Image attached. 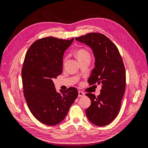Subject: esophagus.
<instances>
[{
	"mask_svg": "<svg viewBox=\"0 0 148 148\" xmlns=\"http://www.w3.org/2000/svg\"><path fill=\"white\" fill-rule=\"evenodd\" d=\"M84 95H85V94L83 92L78 91V97H83V96H84Z\"/></svg>",
	"mask_w": 148,
	"mask_h": 148,
	"instance_id": "esophagus-1",
	"label": "esophagus"
}]
</instances>
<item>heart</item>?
Masks as SVG:
<instances>
[{"label":"heart","instance_id":"1","mask_svg":"<svg viewBox=\"0 0 148 148\" xmlns=\"http://www.w3.org/2000/svg\"><path fill=\"white\" fill-rule=\"evenodd\" d=\"M76 56H77L78 60L84 59V57H90L89 53L84 49H79L76 52Z\"/></svg>","mask_w":148,"mask_h":148}]
</instances>
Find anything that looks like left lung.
Here are the masks:
<instances>
[{
  "label": "left lung",
  "instance_id": "left-lung-1",
  "mask_svg": "<svg viewBox=\"0 0 148 148\" xmlns=\"http://www.w3.org/2000/svg\"><path fill=\"white\" fill-rule=\"evenodd\" d=\"M75 39L90 47L95 56V66L88 83L102 86L97 97L92 93L86 95L91 101L86 116L92 123L105 126L117 117L120 109L126 84L123 60L117 46L104 34L91 33Z\"/></svg>",
  "mask_w": 148,
  "mask_h": 148
}]
</instances>
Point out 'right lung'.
Listing matches in <instances>:
<instances>
[{
  "label": "right lung",
  "instance_id": "right-lung-1",
  "mask_svg": "<svg viewBox=\"0 0 148 148\" xmlns=\"http://www.w3.org/2000/svg\"><path fill=\"white\" fill-rule=\"evenodd\" d=\"M73 40L38 39L25 57L21 77L25 100L34 117L47 125L60 123L78 97L74 87L57 92L52 81L62 74L64 52Z\"/></svg>",
  "mask_w": 148,
  "mask_h": 148
}]
</instances>
